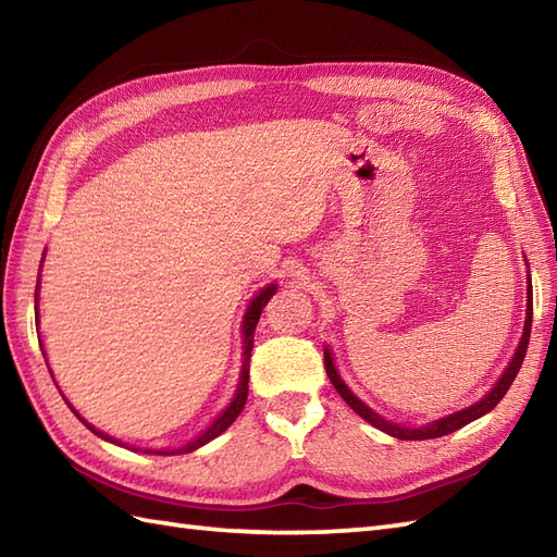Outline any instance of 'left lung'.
Segmentation results:
<instances>
[{
    "mask_svg": "<svg viewBox=\"0 0 557 557\" xmlns=\"http://www.w3.org/2000/svg\"><path fill=\"white\" fill-rule=\"evenodd\" d=\"M530 332H532V287H527L524 332H522V338H520V344H518V350H516V355H512V360L506 367V372L502 374V379H498L494 383V388L487 395H484L482 400H478L475 405H470V407H466L461 411H454V414H449L445 419H437V421L428 423L423 428H409V425H397L393 421H386L383 417H379L372 407H367L358 395H352V391L346 386L344 379H341L338 372H336L330 348L324 350V367H326V376H330L336 393L344 397L346 405L355 411V414H360L364 421H369L374 428H379V431L388 433V435H393L397 440H433V437H442V435H449L454 431H459V428H463L466 423L484 417V414H487V411H492L498 403H502V397L508 393L510 383L516 381V376L520 372L522 360H524V352H527V344H530Z\"/></svg>",
    "mask_w": 557,
    "mask_h": 557,
    "instance_id": "1",
    "label": "left lung"
}]
</instances>
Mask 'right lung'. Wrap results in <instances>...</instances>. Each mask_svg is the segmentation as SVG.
Returning a JSON list of instances; mask_svg holds the SVG:
<instances>
[{"instance_id":"right-lung-1","label":"right lung","mask_w":557,"mask_h":557,"mask_svg":"<svg viewBox=\"0 0 557 557\" xmlns=\"http://www.w3.org/2000/svg\"><path fill=\"white\" fill-rule=\"evenodd\" d=\"M41 261H45V259H41ZM37 289H39V282H37ZM275 292H277V284H268V287H263L259 294L253 296V301L249 304V308H247V312H245V320H242V334H245V352H242V355H245V360H242V372H239L237 393H235V397H233V403L223 409V414H221L216 421H213L202 435H197L193 442H188V445H183V447H178V449H140V451L157 454V456H171V454H188V451H195V449H199L202 445H207V442H211L213 437H219L223 431H227V425H231V423L239 417V411L245 409L247 395H249V358H251V348H253V330H256V324H259V318H261V312H263L265 304L270 301V296H273ZM65 403H67V400H65ZM67 407L73 409V405H70V403H67ZM73 411H75V409H73ZM75 414H77V411H75ZM77 417H79V414H77ZM79 421H84V419L79 417ZM84 425H87L89 431H94L98 437L115 442V445H122V442H117L115 437H110V435H106V433H101V431H96V428H94L91 423L84 421ZM132 449H134V447H132Z\"/></svg>"}]
</instances>
